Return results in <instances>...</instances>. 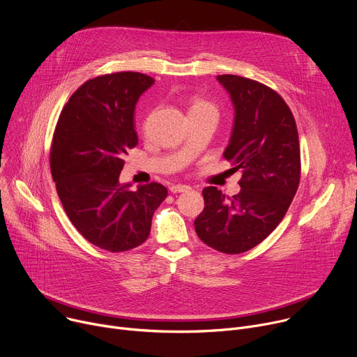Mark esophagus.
<instances>
[{
	"mask_svg": "<svg viewBox=\"0 0 357 357\" xmlns=\"http://www.w3.org/2000/svg\"><path fill=\"white\" fill-rule=\"evenodd\" d=\"M169 189H171L172 193H182V192L190 190V186H188V185H172Z\"/></svg>",
	"mask_w": 357,
	"mask_h": 357,
	"instance_id": "obj_1",
	"label": "esophagus"
}]
</instances>
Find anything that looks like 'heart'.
Returning <instances> with one entry per match:
<instances>
[{
    "label": "heart",
    "instance_id": "heart-1",
    "mask_svg": "<svg viewBox=\"0 0 357 357\" xmlns=\"http://www.w3.org/2000/svg\"><path fill=\"white\" fill-rule=\"evenodd\" d=\"M205 110H216L213 105H211L209 101L195 97L190 101V107H189V113H197V112H205Z\"/></svg>",
    "mask_w": 357,
    "mask_h": 357
}]
</instances>
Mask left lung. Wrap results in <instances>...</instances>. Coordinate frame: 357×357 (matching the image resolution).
Returning a JSON list of instances; mask_svg holds the SVG:
<instances>
[{
  "instance_id": "left-lung-1",
  "label": "left lung",
  "mask_w": 357,
  "mask_h": 357,
  "mask_svg": "<svg viewBox=\"0 0 357 357\" xmlns=\"http://www.w3.org/2000/svg\"><path fill=\"white\" fill-rule=\"evenodd\" d=\"M218 82L234 107L223 157L241 174V189L231 200L215 186L203 189L205 209L195 230L209 247L240 254L260 244L291 205L301 175L298 131L289 107L270 87L236 75Z\"/></svg>"
}]
</instances>
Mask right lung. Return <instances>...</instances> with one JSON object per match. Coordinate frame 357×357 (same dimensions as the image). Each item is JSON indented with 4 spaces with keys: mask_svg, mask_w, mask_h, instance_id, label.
<instances>
[{
    "mask_svg": "<svg viewBox=\"0 0 357 357\" xmlns=\"http://www.w3.org/2000/svg\"><path fill=\"white\" fill-rule=\"evenodd\" d=\"M154 82L137 72L87 80L62 110L50 148L66 215L87 241L112 252L148 238L152 216L168 195L161 183L131 190L130 182L119 181L127 151L138 144L135 105Z\"/></svg>",
    "mask_w": 357,
    "mask_h": 357,
    "instance_id": "1",
    "label": "right lung"
}]
</instances>
